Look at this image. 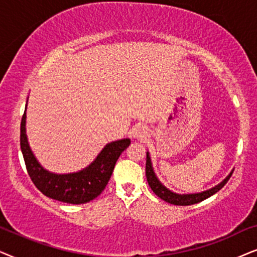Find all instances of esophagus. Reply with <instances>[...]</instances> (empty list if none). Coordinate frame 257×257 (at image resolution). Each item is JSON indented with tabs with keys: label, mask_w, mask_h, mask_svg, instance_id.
<instances>
[{
	"label": "esophagus",
	"mask_w": 257,
	"mask_h": 257,
	"mask_svg": "<svg viewBox=\"0 0 257 257\" xmlns=\"http://www.w3.org/2000/svg\"><path fill=\"white\" fill-rule=\"evenodd\" d=\"M133 134H134L135 139L143 140L145 138H147V135H148V131H147L145 125H138L134 129V133H133Z\"/></svg>",
	"instance_id": "34e87169"
}]
</instances>
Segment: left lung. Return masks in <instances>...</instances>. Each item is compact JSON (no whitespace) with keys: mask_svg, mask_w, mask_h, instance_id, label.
<instances>
[{"mask_svg":"<svg viewBox=\"0 0 257 257\" xmlns=\"http://www.w3.org/2000/svg\"><path fill=\"white\" fill-rule=\"evenodd\" d=\"M232 172H234V169L228 174L227 177H225L223 181H221L220 183L216 184V186L213 188H210V189L201 191V193H195V194H177V193H174L172 190H169L168 188L164 186V184L161 183V181L157 179L156 174L154 172L149 152H147L146 176H147V181H148L149 187L152 188V190L160 198H162L163 201H166V202H168L170 204H175V206H190V204L202 202L203 200L210 197L211 195L216 194L218 190L224 187V184L228 182L229 179H230Z\"/></svg>","mask_w":257,"mask_h":257,"instance_id":"obj_1","label":"left lung"}]
</instances>
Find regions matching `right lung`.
<instances>
[{
	"mask_svg": "<svg viewBox=\"0 0 257 257\" xmlns=\"http://www.w3.org/2000/svg\"><path fill=\"white\" fill-rule=\"evenodd\" d=\"M28 102V101H27ZM27 105L21 121V150L27 172L41 193L64 203L82 204L96 198L104 190L114 170L116 161L131 140L122 139L107 143L93 162L76 173L55 174L44 169L30 148L26 132Z\"/></svg>",
	"mask_w": 257,
	"mask_h": 257,
	"instance_id": "right-lung-1",
	"label": "right lung"
}]
</instances>
